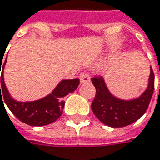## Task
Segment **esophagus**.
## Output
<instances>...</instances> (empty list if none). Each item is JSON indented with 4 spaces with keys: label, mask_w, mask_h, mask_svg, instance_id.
<instances>
[{
    "label": "esophagus",
    "mask_w": 160,
    "mask_h": 160,
    "mask_svg": "<svg viewBox=\"0 0 160 160\" xmlns=\"http://www.w3.org/2000/svg\"><path fill=\"white\" fill-rule=\"evenodd\" d=\"M80 80L81 83H85V82H89L90 80V77L87 72H82L80 74Z\"/></svg>",
    "instance_id": "1"
}]
</instances>
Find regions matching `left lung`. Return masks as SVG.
Returning a JSON list of instances; mask_svg holds the SVG:
<instances>
[{
    "label": "left lung",
    "mask_w": 160,
    "mask_h": 160,
    "mask_svg": "<svg viewBox=\"0 0 160 160\" xmlns=\"http://www.w3.org/2000/svg\"><path fill=\"white\" fill-rule=\"evenodd\" d=\"M154 72L150 68L148 86L144 93L138 99L123 100L111 95L101 76H95L91 79L96 89V95L91 103L93 113L108 127L122 128L134 123L148 109L154 92Z\"/></svg>",
    "instance_id": "8db88e82"
}]
</instances>
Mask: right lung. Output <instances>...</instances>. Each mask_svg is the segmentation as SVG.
<instances>
[{
  "instance_id": "right-lung-1",
  "label": "right lung",
  "mask_w": 160,
  "mask_h": 160,
  "mask_svg": "<svg viewBox=\"0 0 160 160\" xmlns=\"http://www.w3.org/2000/svg\"><path fill=\"white\" fill-rule=\"evenodd\" d=\"M6 61L7 58L5 59L3 65H2V61H0V70L2 69V73L0 74V100L4 99L2 103L4 101L15 117L30 126H45L54 122L61 117L65 104L62 98L78 88L80 80H61L51 94L42 99L30 102L16 101L9 94L3 80V69Z\"/></svg>"
}]
</instances>
